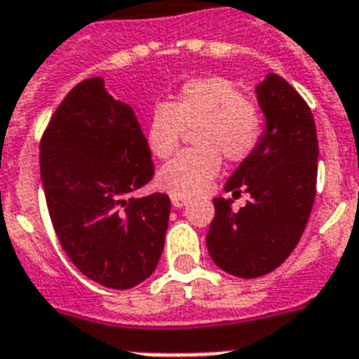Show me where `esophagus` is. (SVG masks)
Wrapping results in <instances>:
<instances>
[{"label":"esophagus","mask_w":359,"mask_h":359,"mask_svg":"<svg viewBox=\"0 0 359 359\" xmlns=\"http://www.w3.org/2000/svg\"><path fill=\"white\" fill-rule=\"evenodd\" d=\"M170 200H172V205H174V208H183V205H187V202H189V198L176 196V194H172Z\"/></svg>","instance_id":"1"}]
</instances>
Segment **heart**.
Returning a JSON list of instances; mask_svg holds the SVG:
<instances>
[{
	"instance_id": "b5f03b06",
	"label": "heart",
	"mask_w": 359,
	"mask_h": 359,
	"mask_svg": "<svg viewBox=\"0 0 359 359\" xmlns=\"http://www.w3.org/2000/svg\"><path fill=\"white\" fill-rule=\"evenodd\" d=\"M196 148L182 151L157 174L159 187L176 196L203 193L220 170V157L245 161L257 148L263 118L256 105L224 77H202L183 85L170 103L151 109L146 142L156 157L177 150L183 131H192Z\"/></svg>"
}]
</instances>
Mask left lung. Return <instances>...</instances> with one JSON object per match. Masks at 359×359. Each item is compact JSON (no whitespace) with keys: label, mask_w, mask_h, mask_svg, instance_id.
I'll use <instances>...</instances> for the list:
<instances>
[{"label":"left lung","mask_w":359,"mask_h":359,"mask_svg":"<svg viewBox=\"0 0 359 359\" xmlns=\"http://www.w3.org/2000/svg\"><path fill=\"white\" fill-rule=\"evenodd\" d=\"M256 94L265 131L224 185L226 193H248L250 200L233 211L231 198H215L205 237L215 265L237 278L265 276L287 259L317 191L319 142L308 103L278 74H269Z\"/></svg>","instance_id":"8db88e82"}]
</instances>
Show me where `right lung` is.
<instances>
[{
    "label": "right lung",
    "instance_id": "right-lung-1",
    "mask_svg": "<svg viewBox=\"0 0 359 359\" xmlns=\"http://www.w3.org/2000/svg\"><path fill=\"white\" fill-rule=\"evenodd\" d=\"M40 177L62 250L93 282L131 289L156 271L170 198H130L154 177L146 137L102 77L72 88L40 140Z\"/></svg>",
    "mask_w": 359,
    "mask_h": 359
}]
</instances>
